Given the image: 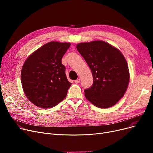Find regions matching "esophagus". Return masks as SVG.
<instances>
[{"label": "esophagus", "mask_w": 153, "mask_h": 153, "mask_svg": "<svg viewBox=\"0 0 153 153\" xmlns=\"http://www.w3.org/2000/svg\"><path fill=\"white\" fill-rule=\"evenodd\" d=\"M80 81H81V79H77L76 80V81H75L74 82H75L76 84H79V83L80 82Z\"/></svg>", "instance_id": "1"}]
</instances>
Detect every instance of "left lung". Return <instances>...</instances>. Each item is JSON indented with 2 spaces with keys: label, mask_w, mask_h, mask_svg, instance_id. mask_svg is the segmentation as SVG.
<instances>
[{
  "label": "left lung",
  "mask_w": 153,
  "mask_h": 153,
  "mask_svg": "<svg viewBox=\"0 0 153 153\" xmlns=\"http://www.w3.org/2000/svg\"><path fill=\"white\" fill-rule=\"evenodd\" d=\"M76 48L91 70L94 82L85 96L96 107L108 108L123 97L130 81V72L123 54L103 41L81 43Z\"/></svg>",
  "instance_id": "1"
}]
</instances>
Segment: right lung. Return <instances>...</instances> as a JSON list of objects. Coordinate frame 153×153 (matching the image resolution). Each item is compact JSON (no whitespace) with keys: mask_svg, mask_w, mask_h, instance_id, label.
Instances as JSON below:
<instances>
[{"mask_svg":"<svg viewBox=\"0 0 153 153\" xmlns=\"http://www.w3.org/2000/svg\"><path fill=\"white\" fill-rule=\"evenodd\" d=\"M70 43L51 42L31 53L24 62L21 81L24 93L35 105L48 108L66 97L71 85L61 62Z\"/></svg>","mask_w":153,"mask_h":153,"instance_id":"1","label":"right lung"}]
</instances>
